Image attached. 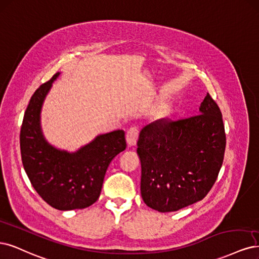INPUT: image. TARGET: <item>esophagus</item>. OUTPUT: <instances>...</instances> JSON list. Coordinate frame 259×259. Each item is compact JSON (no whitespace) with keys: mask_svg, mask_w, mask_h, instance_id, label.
Instances as JSON below:
<instances>
[{"mask_svg":"<svg viewBox=\"0 0 259 259\" xmlns=\"http://www.w3.org/2000/svg\"><path fill=\"white\" fill-rule=\"evenodd\" d=\"M139 136V131L136 126L131 127L126 133V141L130 147L135 146L137 144V139Z\"/></svg>","mask_w":259,"mask_h":259,"instance_id":"34e87169","label":"esophagus"}]
</instances>
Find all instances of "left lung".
Returning a JSON list of instances; mask_svg holds the SVG:
<instances>
[{
	"label": "left lung",
	"instance_id": "1",
	"mask_svg": "<svg viewBox=\"0 0 259 259\" xmlns=\"http://www.w3.org/2000/svg\"><path fill=\"white\" fill-rule=\"evenodd\" d=\"M141 197L158 212H172L206 197L224 159L222 112L209 93L193 117L159 119L141 130Z\"/></svg>",
	"mask_w": 259,
	"mask_h": 259
}]
</instances>
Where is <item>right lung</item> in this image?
<instances>
[{
	"instance_id": "add662e5",
	"label": "right lung",
	"mask_w": 259,
	"mask_h": 259,
	"mask_svg": "<svg viewBox=\"0 0 259 259\" xmlns=\"http://www.w3.org/2000/svg\"><path fill=\"white\" fill-rule=\"evenodd\" d=\"M59 75L35 91L24 112L20 131L22 164L35 191L52 208L84 209L99 199L107 168L125 150V133L118 130L99 135L73 153L51 146L42 135L40 111Z\"/></svg>"
}]
</instances>
